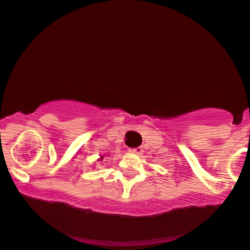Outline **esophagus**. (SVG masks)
<instances>
[{
  "mask_svg": "<svg viewBox=\"0 0 250 250\" xmlns=\"http://www.w3.org/2000/svg\"><path fill=\"white\" fill-rule=\"evenodd\" d=\"M130 152L131 153H133V154H142L143 153V148L142 147H137V148H131L130 149Z\"/></svg>",
  "mask_w": 250,
  "mask_h": 250,
  "instance_id": "obj_1",
  "label": "esophagus"
}]
</instances>
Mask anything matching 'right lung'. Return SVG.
Segmentation results:
<instances>
[{
	"label": "right lung",
	"instance_id": "obj_1",
	"mask_svg": "<svg viewBox=\"0 0 250 250\" xmlns=\"http://www.w3.org/2000/svg\"><path fill=\"white\" fill-rule=\"evenodd\" d=\"M103 159H104V155H101V158H99V159H98V161H102Z\"/></svg>",
	"mask_w": 250,
	"mask_h": 250
}]
</instances>
